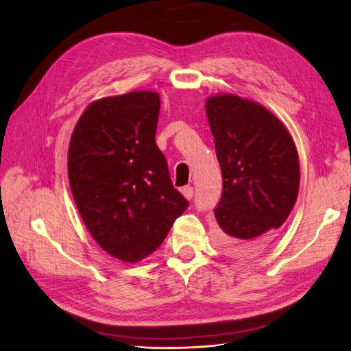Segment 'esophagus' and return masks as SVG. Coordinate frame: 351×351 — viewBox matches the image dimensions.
I'll use <instances>...</instances> for the list:
<instances>
[{"label": "esophagus", "instance_id": "obj_1", "mask_svg": "<svg viewBox=\"0 0 351 351\" xmlns=\"http://www.w3.org/2000/svg\"><path fill=\"white\" fill-rule=\"evenodd\" d=\"M182 193H183V196L186 197V199H192L193 197V187H190V186H186V187H183V190H182Z\"/></svg>", "mask_w": 351, "mask_h": 351}]
</instances>
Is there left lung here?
Listing matches in <instances>:
<instances>
[{
	"instance_id": "obj_1",
	"label": "left lung",
	"mask_w": 351,
	"mask_h": 351,
	"mask_svg": "<svg viewBox=\"0 0 351 351\" xmlns=\"http://www.w3.org/2000/svg\"><path fill=\"white\" fill-rule=\"evenodd\" d=\"M205 110L222 174L215 241L249 258L269 246L294 208L299 154L287 127L258 102L219 93Z\"/></svg>"
}]
</instances>
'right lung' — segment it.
<instances>
[{"mask_svg": "<svg viewBox=\"0 0 351 351\" xmlns=\"http://www.w3.org/2000/svg\"><path fill=\"white\" fill-rule=\"evenodd\" d=\"M159 93L134 90L92 102L67 158L79 214L101 249L127 263L155 252L189 202L155 143Z\"/></svg>", "mask_w": 351, "mask_h": 351, "instance_id": "right-lung-1", "label": "right lung"}]
</instances>
